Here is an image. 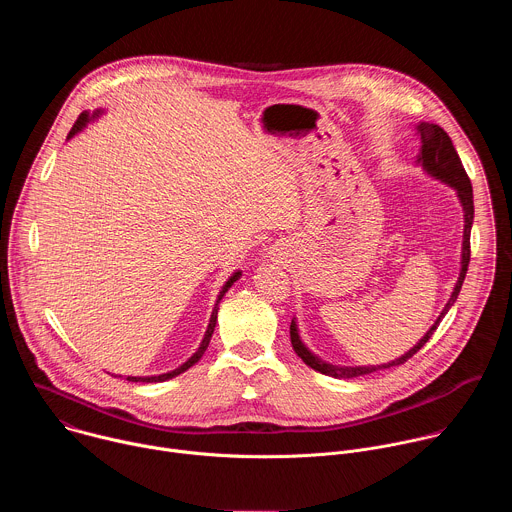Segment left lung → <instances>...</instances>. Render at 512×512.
<instances>
[{"instance_id": "1", "label": "left lung", "mask_w": 512, "mask_h": 512, "mask_svg": "<svg viewBox=\"0 0 512 512\" xmlns=\"http://www.w3.org/2000/svg\"><path fill=\"white\" fill-rule=\"evenodd\" d=\"M415 133L419 137V154H417V166L423 168V172L427 176H431L433 180H440L442 184H448L458 200H460V206H462V212H464V235H462V259H460V277L454 285V291L452 296L448 300V304L444 306L442 314L437 316V320L431 324V328L421 336V340L409 348L405 354H401L399 358L395 360H389V362H383V364H369V367H346V364H332V362H326L322 360L318 354H314L302 340L300 336V328H298V320L296 316L291 318V324H289V338H291V346H294L296 354L308 364L310 369L326 375V377H332V379H356V377H364V375H371L375 371H381V369H391V367H399V364L407 362L429 338L431 334L435 332V328L440 326L442 318L450 312V308L456 304L458 300V294L462 289V283H464V277H466V271H468V263H470V231H472V223H474V196H472V184H470V178L460 162V156L454 148V143L450 139V135L435 123H427V121H421L415 125Z\"/></svg>"}]
</instances>
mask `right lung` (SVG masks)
Returning a JSON list of instances; mask_svg holds the SVG:
<instances>
[{
	"label": "right lung",
	"mask_w": 512,
	"mask_h": 512,
	"mask_svg": "<svg viewBox=\"0 0 512 512\" xmlns=\"http://www.w3.org/2000/svg\"><path fill=\"white\" fill-rule=\"evenodd\" d=\"M103 115H105V109H95L93 113H91V111L81 113V117L77 119L75 125H72V129H70V133H68L66 139H72L77 133H81L89 123H95V121H97L99 117H103ZM241 275H243L241 269H237L235 273H231V277L225 281V285L221 287V291H218L216 304H214V308H212V314H210L206 332H204V336H202V342H200V346L196 348V352H194L186 362H182L180 367H176L174 371H168V373H162V375H152V377H127V381H131V383H137V381H139V383H164V381H168V379H174V377L182 375V373L188 371L190 367H194V364L202 358V354H204V350L208 348V342H210V338H212V332H214V326H216V316H218V304H221L223 296L231 289V285H233L237 279H241Z\"/></svg>",
	"instance_id": "add662e5"
}]
</instances>
